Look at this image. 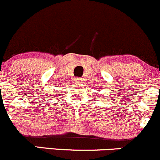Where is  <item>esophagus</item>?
Returning <instances> with one entry per match:
<instances>
[{
    "label": "esophagus",
    "instance_id": "34e87169",
    "mask_svg": "<svg viewBox=\"0 0 160 160\" xmlns=\"http://www.w3.org/2000/svg\"><path fill=\"white\" fill-rule=\"evenodd\" d=\"M75 82H79V83H81V82H82V78H75Z\"/></svg>",
    "mask_w": 160,
    "mask_h": 160
}]
</instances>
